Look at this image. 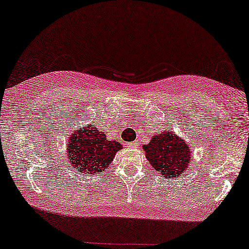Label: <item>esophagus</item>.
<instances>
[{"label":"esophagus","mask_w":249,"mask_h":249,"mask_svg":"<svg viewBox=\"0 0 249 249\" xmlns=\"http://www.w3.org/2000/svg\"><path fill=\"white\" fill-rule=\"evenodd\" d=\"M128 145H129V147H137V144H136L135 142H130V144H128Z\"/></svg>","instance_id":"obj_1"}]
</instances>
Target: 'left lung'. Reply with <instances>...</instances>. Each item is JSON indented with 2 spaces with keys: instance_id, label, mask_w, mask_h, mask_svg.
<instances>
[{
  "instance_id": "obj_1",
  "label": "left lung",
  "mask_w": 249,
  "mask_h": 249,
  "mask_svg": "<svg viewBox=\"0 0 249 249\" xmlns=\"http://www.w3.org/2000/svg\"><path fill=\"white\" fill-rule=\"evenodd\" d=\"M146 159L155 171L168 179L177 178L185 172L190 161V149L175 131L159 132L144 145Z\"/></svg>"
}]
</instances>
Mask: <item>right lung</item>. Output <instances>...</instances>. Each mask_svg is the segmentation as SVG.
<instances>
[{"label":"right lung","instance_id":"add662e5","mask_svg":"<svg viewBox=\"0 0 249 249\" xmlns=\"http://www.w3.org/2000/svg\"><path fill=\"white\" fill-rule=\"evenodd\" d=\"M122 148L119 142L110 141L94 125L78 129L67 144L70 168L78 172L94 175L104 171L112 163L115 153Z\"/></svg>","mask_w":249,"mask_h":249}]
</instances>
